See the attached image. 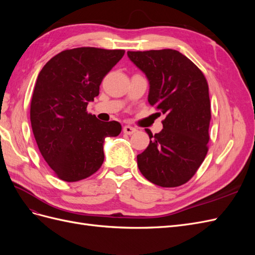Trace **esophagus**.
Listing matches in <instances>:
<instances>
[{"instance_id":"obj_1","label":"esophagus","mask_w":255,"mask_h":255,"mask_svg":"<svg viewBox=\"0 0 255 255\" xmlns=\"http://www.w3.org/2000/svg\"><path fill=\"white\" fill-rule=\"evenodd\" d=\"M137 132V129L133 127H129V126H126L125 128H123V133L127 134V135H132L134 133Z\"/></svg>"}]
</instances>
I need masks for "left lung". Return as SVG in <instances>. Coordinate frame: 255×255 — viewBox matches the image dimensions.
Segmentation results:
<instances>
[{
  "mask_svg": "<svg viewBox=\"0 0 255 255\" xmlns=\"http://www.w3.org/2000/svg\"><path fill=\"white\" fill-rule=\"evenodd\" d=\"M128 58L149 80L148 101L166 118L163 129L137 155L146 180L161 187H176L195 175L206 156L210 140L211 101L202 71L182 53L171 49L128 51Z\"/></svg>",
  "mask_w": 255,
  "mask_h": 255,
  "instance_id": "1",
  "label": "left lung"
}]
</instances>
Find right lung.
<instances>
[{
	"mask_svg": "<svg viewBox=\"0 0 255 255\" xmlns=\"http://www.w3.org/2000/svg\"><path fill=\"white\" fill-rule=\"evenodd\" d=\"M125 50L75 48L52 57L38 75L30 101V123L44 160L60 180L78 182L97 172L104 160L105 137L118 136L117 121L87 113L104 76Z\"/></svg>",
	"mask_w": 255,
	"mask_h": 255,
	"instance_id": "add662e5",
	"label": "right lung"
}]
</instances>
